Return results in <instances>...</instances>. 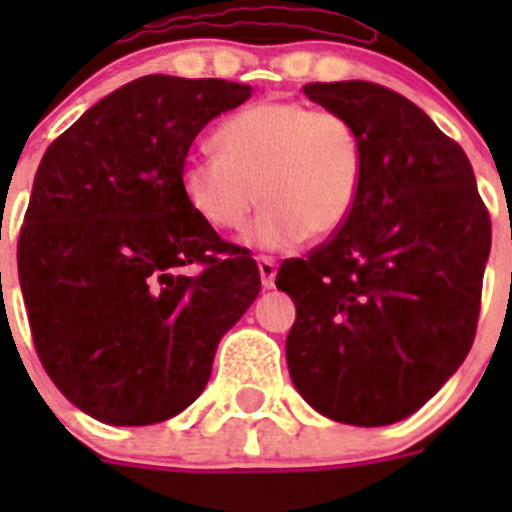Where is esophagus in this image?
Here are the masks:
<instances>
[{"label": "esophagus", "instance_id": "obj_1", "mask_svg": "<svg viewBox=\"0 0 512 512\" xmlns=\"http://www.w3.org/2000/svg\"><path fill=\"white\" fill-rule=\"evenodd\" d=\"M256 264H259V274H261V284H264V289L274 287V279H277V261L271 259V256H266V253H261V256H256Z\"/></svg>", "mask_w": 512, "mask_h": 512}]
</instances>
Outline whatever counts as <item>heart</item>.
I'll return each mask as SVG.
<instances>
[{
	"label": "heart",
	"instance_id": "obj_1",
	"mask_svg": "<svg viewBox=\"0 0 512 512\" xmlns=\"http://www.w3.org/2000/svg\"><path fill=\"white\" fill-rule=\"evenodd\" d=\"M217 156H192L182 166L189 207L220 233L246 225L248 241L287 248L320 243L341 230L356 202L364 169L359 130L346 115L302 102L248 104L212 135Z\"/></svg>",
	"mask_w": 512,
	"mask_h": 512
}]
</instances>
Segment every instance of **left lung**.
Here are the masks:
<instances>
[{"label": "left lung", "instance_id": "8db88e82", "mask_svg": "<svg viewBox=\"0 0 512 512\" xmlns=\"http://www.w3.org/2000/svg\"><path fill=\"white\" fill-rule=\"evenodd\" d=\"M302 92L354 122L364 169L341 230L279 266L277 287L297 307L289 377L325 418L390 425L467 359L490 212L467 153L418 104L372 81H315Z\"/></svg>", "mask_w": 512, "mask_h": 512}]
</instances>
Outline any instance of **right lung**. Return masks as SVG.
<instances>
[{"mask_svg":"<svg viewBox=\"0 0 512 512\" xmlns=\"http://www.w3.org/2000/svg\"><path fill=\"white\" fill-rule=\"evenodd\" d=\"M248 97L225 79L140 76L40 161L17 243L30 333L53 384L102 423L189 408L259 295L256 261L189 207L179 179L197 133Z\"/></svg>","mask_w":512,"mask_h":512,"instance_id":"1","label":"right lung"}]
</instances>
